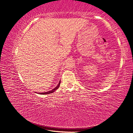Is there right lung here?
<instances>
[{"label":"right lung","mask_w":133,"mask_h":133,"mask_svg":"<svg viewBox=\"0 0 133 133\" xmlns=\"http://www.w3.org/2000/svg\"><path fill=\"white\" fill-rule=\"evenodd\" d=\"M60 82H59V84H58V85H57V87H56L54 88V89H53V90H50V91H48V92H41V93H39V92H38V94H43V95H45V94H50V93H52V92H54V91H55L56 90L58 89L59 87V86H60Z\"/></svg>","instance_id":"1"}]
</instances>
